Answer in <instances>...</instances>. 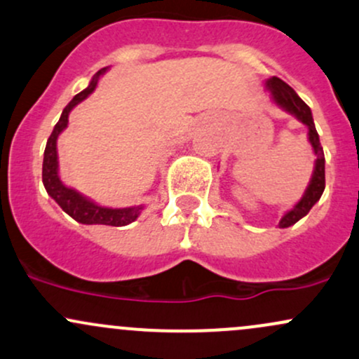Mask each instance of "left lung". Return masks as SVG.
Here are the masks:
<instances>
[{"mask_svg":"<svg viewBox=\"0 0 359 359\" xmlns=\"http://www.w3.org/2000/svg\"><path fill=\"white\" fill-rule=\"evenodd\" d=\"M266 88L269 90L271 95H273V100L279 105V107L288 110L290 114H293L298 121L303 122V124L309 128V141L310 144H312L315 156H317L312 179H310V184L309 187H306L305 194H303V198L298 201V203L283 216L281 222H279V228H288L291 224L300 222L303 216L309 215V211L312 210L313 204L320 199L322 192H324L325 189V156L324 149H322L320 140H318V133L317 129H315L312 110H310L309 105L297 95V92H294L288 83H285V81L278 76L269 78V80L266 81Z\"/></svg>","mask_w":359,"mask_h":359,"instance_id":"8db88e82","label":"left lung"}]
</instances>
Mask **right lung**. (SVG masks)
<instances>
[{"instance_id": "1", "label": "right lung", "mask_w": 359, "mask_h": 359, "mask_svg": "<svg viewBox=\"0 0 359 359\" xmlns=\"http://www.w3.org/2000/svg\"><path fill=\"white\" fill-rule=\"evenodd\" d=\"M107 71V68H102L97 71L95 76L92 78L90 85L86 86L83 92H80L78 95L73 97V100L66 105L62 110L61 117H59L57 124L54 126L53 133H50L49 140H47L46 151H44V163H42V182L47 194L50 196L59 206L62 208V211L68 212L73 219H76L78 223L83 224H109V226H126V224L133 223L137 216L143 211V206H131V208H104L98 206L93 201L86 199L85 196H81L80 192H76L74 189L61 182L59 179V165H57V136L68 126V117L69 112L76 107L80 102H83L90 93L95 90L98 83V78Z\"/></svg>"}]
</instances>
